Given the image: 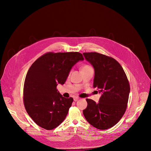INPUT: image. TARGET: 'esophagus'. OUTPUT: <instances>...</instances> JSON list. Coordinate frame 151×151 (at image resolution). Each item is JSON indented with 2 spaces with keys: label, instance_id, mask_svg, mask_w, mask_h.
Masks as SVG:
<instances>
[{
  "label": "esophagus",
  "instance_id": "esophagus-1",
  "mask_svg": "<svg viewBox=\"0 0 151 151\" xmlns=\"http://www.w3.org/2000/svg\"><path fill=\"white\" fill-rule=\"evenodd\" d=\"M79 99V97H74V99H73V100H74V101H78Z\"/></svg>",
  "mask_w": 151,
  "mask_h": 151
}]
</instances>
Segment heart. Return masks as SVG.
Here are the masks:
<instances>
[{
  "instance_id": "b5f03b06",
  "label": "heart",
  "mask_w": 151,
  "mask_h": 151,
  "mask_svg": "<svg viewBox=\"0 0 151 151\" xmlns=\"http://www.w3.org/2000/svg\"><path fill=\"white\" fill-rule=\"evenodd\" d=\"M91 68V67L89 66H88V65H86V66H83L82 68V69H85V68Z\"/></svg>"
}]
</instances>
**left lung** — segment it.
<instances>
[{"instance_id":"left-lung-1","label":"left lung","mask_w":151,"mask_h":151,"mask_svg":"<svg viewBox=\"0 0 151 151\" xmlns=\"http://www.w3.org/2000/svg\"><path fill=\"white\" fill-rule=\"evenodd\" d=\"M83 55L94 69L93 87L101 93L99 103L86 99L88 105L83 114L91 125L107 130L116 124L124 115L130 85L123 68L114 58L95 52Z\"/></svg>"}]
</instances>
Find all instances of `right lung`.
I'll return each instance as SVG.
<instances>
[{
    "label": "right lung",
    "mask_w": 151,
    "mask_h": 151,
    "mask_svg": "<svg viewBox=\"0 0 151 151\" xmlns=\"http://www.w3.org/2000/svg\"><path fill=\"white\" fill-rule=\"evenodd\" d=\"M82 60L78 52H48L32 64L26 76L23 99L27 114L39 127L52 130L66 117L73 99L63 97L56 87L64 83L72 67Z\"/></svg>",
    "instance_id": "right-lung-1"
}]
</instances>
